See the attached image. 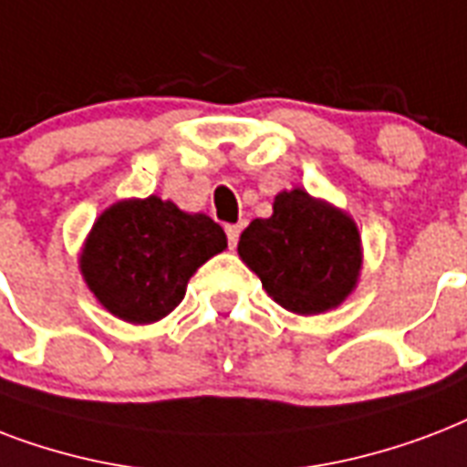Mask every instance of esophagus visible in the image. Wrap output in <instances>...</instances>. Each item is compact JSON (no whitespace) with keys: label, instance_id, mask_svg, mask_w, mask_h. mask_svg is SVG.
<instances>
[{"label":"esophagus","instance_id":"obj_1","mask_svg":"<svg viewBox=\"0 0 467 467\" xmlns=\"http://www.w3.org/2000/svg\"><path fill=\"white\" fill-rule=\"evenodd\" d=\"M226 236H229V245L234 248L238 244V236H241V226L238 223H229L226 226Z\"/></svg>","mask_w":467,"mask_h":467}]
</instances>
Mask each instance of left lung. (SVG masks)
Returning a JSON list of instances; mask_svg holds the SVG:
<instances>
[{"mask_svg":"<svg viewBox=\"0 0 467 467\" xmlns=\"http://www.w3.org/2000/svg\"><path fill=\"white\" fill-rule=\"evenodd\" d=\"M238 258L283 309L314 317L353 295L363 270V241L348 212L292 187L275 194L273 214L245 226Z\"/></svg>","mask_w":467,"mask_h":467,"instance_id":"obj_1","label":"left lung"}]
</instances>
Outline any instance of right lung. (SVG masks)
Returning a JSON list of instances; mask_svg holds the SVG:
<instances>
[{"label": "right lung", "instance_id": "1", "mask_svg": "<svg viewBox=\"0 0 467 467\" xmlns=\"http://www.w3.org/2000/svg\"><path fill=\"white\" fill-rule=\"evenodd\" d=\"M226 245L214 219L150 194L104 209L78 263L82 280L107 312L143 327L168 317L184 299L190 277Z\"/></svg>", "mask_w": 467, "mask_h": 467}]
</instances>
